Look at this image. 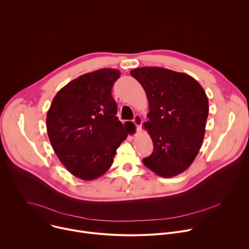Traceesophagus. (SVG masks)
<instances>
[{"label": "esophagus", "mask_w": 249, "mask_h": 249, "mask_svg": "<svg viewBox=\"0 0 249 249\" xmlns=\"http://www.w3.org/2000/svg\"><path fill=\"white\" fill-rule=\"evenodd\" d=\"M132 122L136 125V127H137V129H140V127H141V125H142V118H141V116L140 115H135L134 116V119L132 120Z\"/></svg>", "instance_id": "1"}]
</instances>
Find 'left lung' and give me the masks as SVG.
<instances>
[{"label": "left lung", "mask_w": 249, "mask_h": 249, "mask_svg": "<svg viewBox=\"0 0 249 249\" xmlns=\"http://www.w3.org/2000/svg\"><path fill=\"white\" fill-rule=\"evenodd\" d=\"M149 100L148 132L154 151L144 164L162 177L186 170L202 146L209 101L200 84L187 74L158 68L132 70Z\"/></svg>", "instance_id": "left-lung-1"}]
</instances>
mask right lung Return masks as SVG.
<instances>
[{"instance_id":"add662e5","label":"right lung","mask_w":249,"mask_h":249,"mask_svg":"<svg viewBox=\"0 0 249 249\" xmlns=\"http://www.w3.org/2000/svg\"><path fill=\"white\" fill-rule=\"evenodd\" d=\"M119 77L118 70L109 68L80 76L58 91L47 112V133L55 154L83 180L96 179L107 171L128 136L111 94Z\"/></svg>"}]
</instances>
